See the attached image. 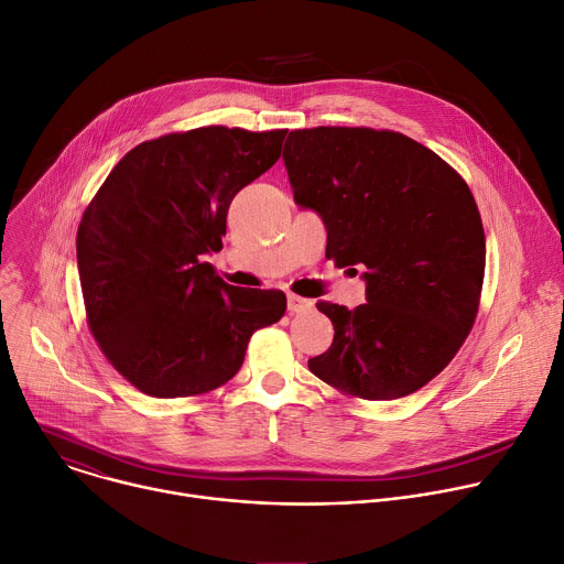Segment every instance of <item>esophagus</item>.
Segmentation results:
<instances>
[{"label": "esophagus", "instance_id": "obj_1", "mask_svg": "<svg viewBox=\"0 0 564 564\" xmlns=\"http://www.w3.org/2000/svg\"><path fill=\"white\" fill-rule=\"evenodd\" d=\"M286 306L291 314H302V311H308L311 306H314V300H306V297H300L295 293H289L286 295Z\"/></svg>", "mask_w": 564, "mask_h": 564}]
</instances>
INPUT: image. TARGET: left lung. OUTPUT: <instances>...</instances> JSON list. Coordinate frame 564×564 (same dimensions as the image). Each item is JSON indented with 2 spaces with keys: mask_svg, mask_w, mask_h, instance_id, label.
Masks as SVG:
<instances>
[{
  "mask_svg": "<svg viewBox=\"0 0 564 564\" xmlns=\"http://www.w3.org/2000/svg\"><path fill=\"white\" fill-rule=\"evenodd\" d=\"M282 159L295 204L325 221L327 260L360 267L367 284L356 308L316 304L336 334L311 373L367 401L416 392L455 358L479 308L486 237L470 187L390 130H295Z\"/></svg>",
  "mask_w": 564,
  "mask_h": 564,
  "instance_id": "8db88e82",
  "label": "left lung"
}]
</instances>
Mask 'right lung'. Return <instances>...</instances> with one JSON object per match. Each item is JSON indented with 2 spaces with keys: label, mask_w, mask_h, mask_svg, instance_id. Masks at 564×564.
Here are the masks:
<instances>
[{
  "label": "right lung",
  "mask_w": 564,
  "mask_h": 564,
  "mask_svg": "<svg viewBox=\"0 0 564 564\" xmlns=\"http://www.w3.org/2000/svg\"><path fill=\"white\" fill-rule=\"evenodd\" d=\"M284 137L210 124L145 141L87 206L76 237L87 323L143 394L224 386L253 332L284 316L282 291L230 286L204 262L224 246L230 202L280 159Z\"/></svg>",
  "instance_id": "obj_1"
}]
</instances>
